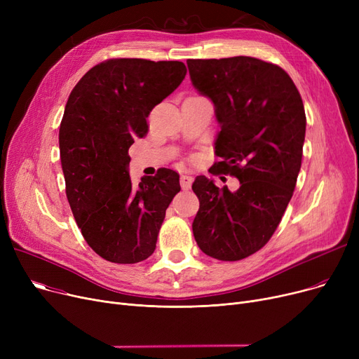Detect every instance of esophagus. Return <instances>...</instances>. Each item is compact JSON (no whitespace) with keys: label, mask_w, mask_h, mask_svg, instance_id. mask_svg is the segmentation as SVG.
I'll use <instances>...</instances> for the list:
<instances>
[{"label":"esophagus","mask_w":359,"mask_h":359,"mask_svg":"<svg viewBox=\"0 0 359 359\" xmlns=\"http://www.w3.org/2000/svg\"><path fill=\"white\" fill-rule=\"evenodd\" d=\"M192 182H194V177L191 175H182L180 176V186L183 187V189H189Z\"/></svg>","instance_id":"34e87169"}]
</instances>
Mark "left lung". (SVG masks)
<instances>
[{"instance_id": "1", "label": "left lung", "mask_w": 359, "mask_h": 359, "mask_svg": "<svg viewBox=\"0 0 359 359\" xmlns=\"http://www.w3.org/2000/svg\"><path fill=\"white\" fill-rule=\"evenodd\" d=\"M187 68L221 126L210 172L240 182L230 192L205 176L195 179L194 236L205 255L241 260L271 240L292 198L306 137L303 99L279 65L252 56L187 60Z\"/></svg>"}]
</instances>
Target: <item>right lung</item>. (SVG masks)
Returning a JSON list of instances; mask_svg holds the SVG:
<instances>
[{
  "mask_svg": "<svg viewBox=\"0 0 359 359\" xmlns=\"http://www.w3.org/2000/svg\"><path fill=\"white\" fill-rule=\"evenodd\" d=\"M186 72L180 61L113 58L88 69L69 94L60 126L65 192L84 240L109 262L130 265L153 255L180 192L170 168L132 184L128 149L148 134L149 111Z\"/></svg>",
  "mask_w": 359,
  "mask_h": 359,
  "instance_id": "1",
  "label": "right lung"
}]
</instances>
